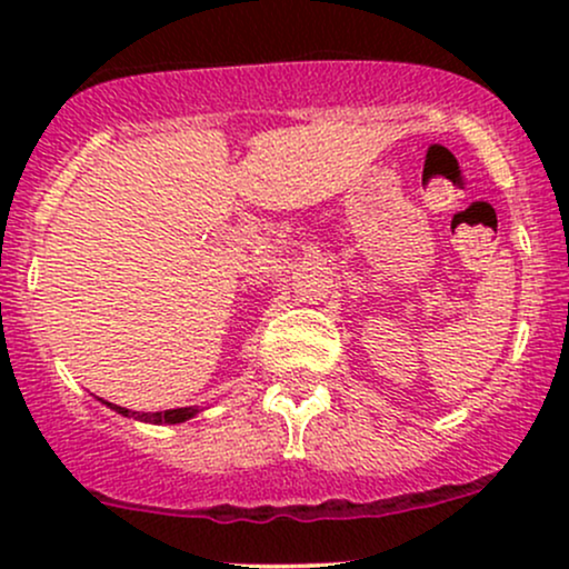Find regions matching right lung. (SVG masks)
Instances as JSON below:
<instances>
[{
	"label": "right lung",
	"instance_id": "add662e5",
	"mask_svg": "<svg viewBox=\"0 0 569 569\" xmlns=\"http://www.w3.org/2000/svg\"><path fill=\"white\" fill-rule=\"evenodd\" d=\"M109 409H114L117 415H126V417H136L141 422H152V426H176V422H184L189 417L198 415V409L192 407H181V409H166V411H130L126 407H117V403H109Z\"/></svg>",
	"mask_w": 569,
	"mask_h": 569
}]
</instances>
